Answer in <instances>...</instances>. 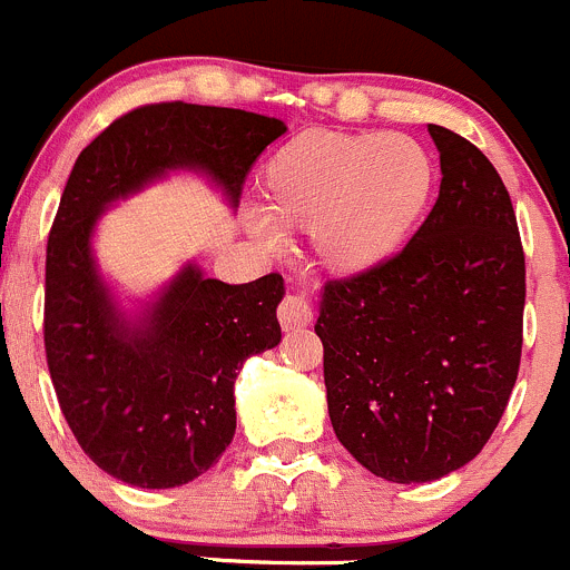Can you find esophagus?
<instances>
[{
  "instance_id": "obj_1",
  "label": "esophagus",
  "mask_w": 570,
  "mask_h": 570,
  "mask_svg": "<svg viewBox=\"0 0 570 570\" xmlns=\"http://www.w3.org/2000/svg\"><path fill=\"white\" fill-rule=\"evenodd\" d=\"M277 318L285 332L302 330V326H307L309 318H313V309H309L307 298H304L302 293H287L277 307Z\"/></svg>"
}]
</instances>
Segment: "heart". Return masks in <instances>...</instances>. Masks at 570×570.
Returning <instances> with one entry per match:
<instances>
[{"label":"heart","mask_w":570,"mask_h":570,"mask_svg":"<svg viewBox=\"0 0 570 570\" xmlns=\"http://www.w3.org/2000/svg\"><path fill=\"white\" fill-rule=\"evenodd\" d=\"M432 179L430 155L407 135L304 129L263 166V213L277 229H309L326 268L363 274L402 249Z\"/></svg>","instance_id":"obj_1"}]
</instances>
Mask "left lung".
<instances>
[{
    "label": "left lung",
    "mask_w": 570,
    "mask_h": 570,
    "mask_svg": "<svg viewBox=\"0 0 570 570\" xmlns=\"http://www.w3.org/2000/svg\"><path fill=\"white\" fill-rule=\"evenodd\" d=\"M441 194L382 266L330 279L315 335L337 441L371 474L432 482L482 452L523 346L527 263L510 194L463 135L430 124Z\"/></svg>",
    "instance_id": "left-lung-1"
}]
</instances>
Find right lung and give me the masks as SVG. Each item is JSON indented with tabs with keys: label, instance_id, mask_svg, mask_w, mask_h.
<instances>
[{
	"label": "right lung",
	"instance_id": "right-lung-1",
	"mask_svg": "<svg viewBox=\"0 0 570 570\" xmlns=\"http://www.w3.org/2000/svg\"><path fill=\"white\" fill-rule=\"evenodd\" d=\"M279 118L160 101L118 116L77 157L47 240L43 348L82 452L138 488L202 476L233 443L240 365L279 343L277 272L246 285L185 268L144 326L116 313L91 257L107 202L168 168L210 174L238 199L252 163L285 135Z\"/></svg>",
	"mask_w": 570,
	"mask_h": 570
}]
</instances>
